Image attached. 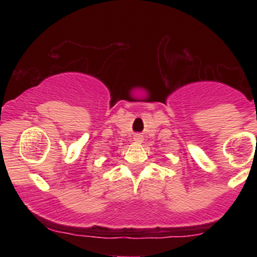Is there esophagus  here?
Instances as JSON below:
<instances>
[{
    "mask_svg": "<svg viewBox=\"0 0 257 257\" xmlns=\"http://www.w3.org/2000/svg\"><path fill=\"white\" fill-rule=\"evenodd\" d=\"M134 141H137V143H141V141H143V137H141L140 134L134 135Z\"/></svg>",
    "mask_w": 257,
    "mask_h": 257,
    "instance_id": "34e87169",
    "label": "esophagus"
}]
</instances>
